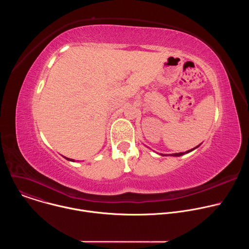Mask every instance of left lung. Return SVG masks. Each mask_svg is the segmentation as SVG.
<instances>
[{
  "instance_id": "1",
  "label": "left lung",
  "mask_w": 249,
  "mask_h": 249,
  "mask_svg": "<svg viewBox=\"0 0 249 249\" xmlns=\"http://www.w3.org/2000/svg\"><path fill=\"white\" fill-rule=\"evenodd\" d=\"M201 145V144H200ZM200 145H198L197 147H195V148H193V149H191V150H189V151H186L185 153H176V154H171V155H163V154H159V155H160V156H171V157H180V156H183V155H185V154H188V153H190V152H192V151H194L195 149H197Z\"/></svg>"
}]
</instances>
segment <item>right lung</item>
<instances>
[{
    "label": "right lung",
    "instance_id": "1",
    "mask_svg": "<svg viewBox=\"0 0 249 249\" xmlns=\"http://www.w3.org/2000/svg\"><path fill=\"white\" fill-rule=\"evenodd\" d=\"M67 160H71V161H75V160H72V159H68V158H66V157H64Z\"/></svg>",
    "mask_w": 249,
    "mask_h": 249
}]
</instances>
